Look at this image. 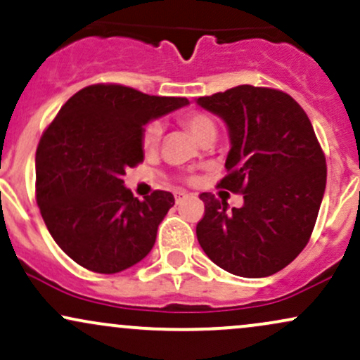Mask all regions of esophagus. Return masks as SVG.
<instances>
[{
  "label": "esophagus",
  "mask_w": 360,
  "mask_h": 360,
  "mask_svg": "<svg viewBox=\"0 0 360 360\" xmlns=\"http://www.w3.org/2000/svg\"><path fill=\"white\" fill-rule=\"evenodd\" d=\"M185 197H187V192H184V190H176V192H175V200L176 202H180L181 198H185Z\"/></svg>",
  "instance_id": "obj_1"
}]
</instances>
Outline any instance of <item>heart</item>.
<instances>
[{
	"instance_id": "b5f03b06",
	"label": "heart",
	"mask_w": 360,
	"mask_h": 360,
	"mask_svg": "<svg viewBox=\"0 0 360 360\" xmlns=\"http://www.w3.org/2000/svg\"><path fill=\"white\" fill-rule=\"evenodd\" d=\"M180 121L192 131V134L200 143L214 141L217 136V122L210 114L204 111H187L180 116ZM163 136V124L160 121H150L143 128L141 133V146L146 151L155 150L160 145Z\"/></svg>"
}]
</instances>
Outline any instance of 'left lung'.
<instances>
[{
    "label": "left lung",
    "mask_w": 360,
    "mask_h": 360,
    "mask_svg": "<svg viewBox=\"0 0 360 360\" xmlns=\"http://www.w3.org/2000/svg\"><path fill=\"white\" fill-rule=\"evenodd\" d=\"M197 104L229 131L219 187L244 195V205L229 210L226 200L200 193L198 244L227 273L271 276L307 246L322 204L327 165L314 126L293 97L269 87L238 86Z\"/></svg>",
    "instance_id": "obj_1"
}]
</instances>
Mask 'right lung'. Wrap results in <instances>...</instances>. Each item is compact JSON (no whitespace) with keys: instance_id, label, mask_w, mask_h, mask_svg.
Returning a JSON list of instances; mask_svg holds the SVG:
<instances>
[{"instance_id":"add662e5","label":"right lung","mask_w":360,"mask_h":360,"mask_svg":"<svg viewBox=\"0 0 360 360\" xmlns=\"http://www.w3.org/2000/svg\"><path fill=\"white\" fill-rule=\"evenodd\" d=\"M188 104L117 84L84 87L62 105L37 148V202L55 243L75 263L112 274L155 246L175 198L155 190L138 200L124 187L126 168L143 162V128Z\"/></svg>"}]
</instances>
